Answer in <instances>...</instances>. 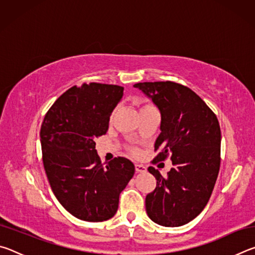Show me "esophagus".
Here are the masks:
<instances>
[{
  "label": "esophagus",
  "mask_w": 255,
  "mask_h": 255,
  "mask_svg": "<svg viewBox=\"0 0 255 255\" xmlns=\"http://www.w3.org/2000/svg\"><path fill=\"white\" fill-rule=\"evenodd\" d=\"M135 170L136 172H140V173H143V172H146V167L143 165V164H135Z\"/></svg>",
  "instance_id": "34e87169"
}]
</instances>
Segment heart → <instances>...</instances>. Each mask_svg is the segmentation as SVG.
<instances>
[{
	"instance_id": "obj_1",
	"label": "heart",
	"mask_w": 255,
	"mask_h": 255,
	"mask_svg": "<svg viewBox=\"0 0 255 255\" xmlns=\"http://www.w3.org/2000/svg\"><path fill=\"white\" fill-rule=\"evenodd\" d=\"M146 106H148V105H146ZM146 106H144V107H146ZM133 152H135V153H136V150H133Z\"/></svg>"
}]
</instances>
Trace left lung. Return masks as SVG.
Wrapping results in <instances>:
<instances>
[{"label": "left lung", "instance_id": "8db88e82", "mask_svg": "<svg viewBox=\"0 0 255 255\" xmlns=\"http://www.w3.org/2000/svg\"><path fill=\"white\" fill-rule=\"evenodd\" d=\"M139 89L161 112L158 150L153 162L171 156L172 167L163 176L153 166L149 173L156 188L145 199L146 213L154 223L178 227L191 222L208 202L221 166V127L202 99L175 82H144Z\"/></svg>", "mask_w": 255, "mask_h": 255}]
</instances>
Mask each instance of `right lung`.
<instances>
[{
    "instance_id": "obj_1",
    "label": "right lung",
    "mask_w": 255,
    "mask_h": 255,
    "mask_svg": "<svg viewBox=\"0 0 255 255\" xmlns=\"http://www.w3.org/2000/svg\"><path fill=\"white\" fill-rule=\"evenodd\" d=\"M124 96L119 85L83 83L55 101L40 129L42 162L55 197L74 217L103 222L114 217L119 195L135 173L125 157L103 164L96 149Z\"/></svg>"
}]
</instances>
